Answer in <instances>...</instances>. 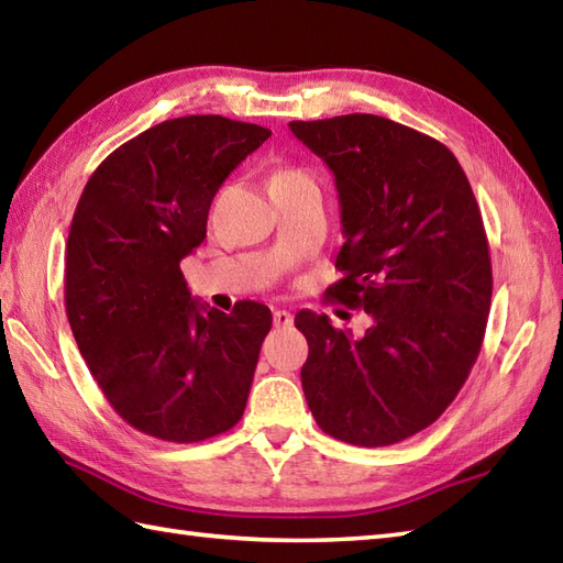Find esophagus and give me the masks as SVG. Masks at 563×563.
I'll list each match as a JSON object with an SVG mask.
<instances>
[{
  "label": "esophagus",
  "mask_w": 563,
  "mask_h": 563,
  "mask_svg": "<svg viewBox=\"0 0 563 563\" xmlns=\"http://www.w3.org/2000/svg\"><path fill=\"white\" fill-rule=\"evenodd\" d=\"M273 324L278 329H290L292 327V314L288 312V309H275Z\"/></svg>",
  "instance_id": "esophagus-1"
}]
</instances>
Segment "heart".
<instances>
[{
    "mask_svg": "<svg viewBox=\"0 0 563 563\" xmlns=\"http://www.w3.org/2000/svg\"><path fill=\"white\" fill-rule=\"evenodd\" d=\"M307 174L302 169H297V166H278L271 174V184H288V181H297V178H305Z\"/></svg>",
    "mask_w": 563,
    "mask_h": 563,
    "instance_id": "obj_1",
    "label": "heart"
}]
</instances>
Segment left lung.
<instances>
[{
	"mask_svg": "<svg viewBox=\"0 0 563 563\" xmlns=\"http://www.w3.org/2000/svg\"><path fill=\"white\" fill-rule=\"evenodd\" d=\"M336 178L345 244L333 300L373 317L361 339L302 309V389L317 426L361 448L435 423L479 357L492 309L482 210L454 154L389 118L292 121Z\"/></svg>",
	"mask_w": 563,
	"mask_h": 563,
	"instance_id": "obj_1",
	"label": "left lung"
}]
</instances>
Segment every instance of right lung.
I'll return each instance as SVG.
<instances>
[{"label":"right lung","instance_id":"add662e5","mask_svg":"<svg viewBox=\"0 0 563 563\" xmlns=\"http://www.w3.org/2000/svg\"><path fill=\"white\" fill-rule=\"evenodd\" d=\"M271 130L222 115L154 125L106 157L67 236L65 309L91 377L125 423L200 442L239 423L271 309L190 297L181 258L202 244L222 181Z\"/></svg>","mask_w":563,"mask_h":563}]
</instances>
